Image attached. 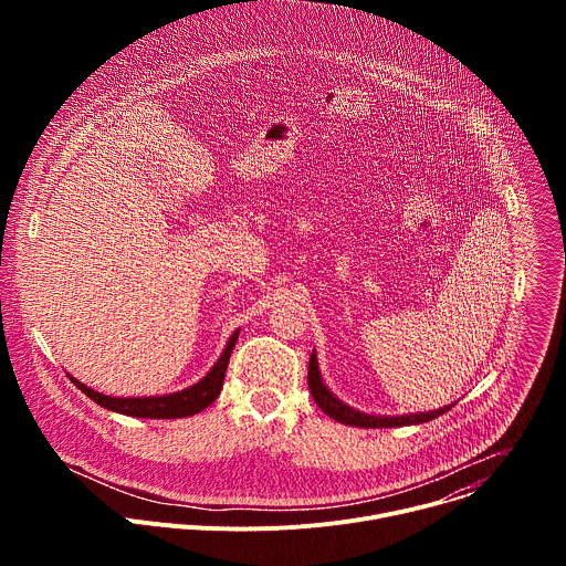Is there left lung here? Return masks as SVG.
<instances>
[{
  "instance_id": "8db88e82",
  "label": "left lung",
  "mask_w": 566,
  "mask_h": 566,
  "mask_svg": "<svg viewBox=\"0 0 566 566\" xmlns=\"http://www.w3.org/2000/svg\"><path fill=\"white\" fill-rule=\"evenodd\" d=\"M308 391L313 396V400L319 406V410L329 415L332 419H336L338 423L345 426H356V428H400V426H419L426 421H432L441 415H446L452 406L432 410V412H419V415H400V417H374V415H365L358 412L354 408H349L347 402H343L340 398H336L332 394V389L322 382L319 376V367H317V356L315 352L308 358Z\"/></svg>"
}]
</instances>
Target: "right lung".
Listing matches in <instances>:
<instances>
[{
    "label": "right lung",
    "mask_w": 566,
    "mask_h": 566,
    "mask_svg": "<svg viewBox=\"0 0 566 566\" xmlns=\"http://www.w3.org/2000/svg\"><path fill=\"white\" fill-rule=\"evenodd\" d=\"M239 338V329L228 338V345L223 349V354L219 356V360L212 365V369L192 387H186L181 391H172V394H164V396H105L92 387H87L85 382L75 380L71 374H66L71 378V382L77 385V389L87 394L94 402H98L101 408L125 415V417H138V419H184V417H192L199 415L201 410H206L210 402L217 400L221 387H223V376L228 369V360L232 354V347Z\"/></svg>",
    "instance_id": "add662e5"
}]
</instances>
